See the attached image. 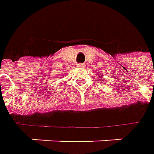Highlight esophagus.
Wrapping results in <instances>:
<instances>
[{"label": "esophagus", "instance_id": "34e87169", "mask_svg": "<svg viewBox=\"0 0 154 154\" xmlns=\"http://www.w3.org/2000/svg\"><path fill=\"white\" fill-rule=\"evenodd\" d=\"M84 66H85L84 63H78V64H77V67H78V68H83Z\"/></svg>", "mask_w": 154, "mask_h": 154}]
</instances>
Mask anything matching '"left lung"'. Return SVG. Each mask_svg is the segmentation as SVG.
I'll return each instance as SVG.
<instances>
[{
  "instance_id": "1",
  "label": "left lung",
  "mask_w": 154,
  "mask_h": 154,
  "mask_svg": "<svg viewBox=\"0 0 154 154\" xmlns=\"http://www.w3.org/2000/svg\"><path fill=\"white\" fill-rule=\"evenodd\" d=\"M99 76H102V74H99Z\"/></svg>"
}]
</instances>
